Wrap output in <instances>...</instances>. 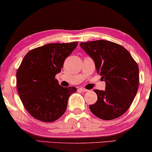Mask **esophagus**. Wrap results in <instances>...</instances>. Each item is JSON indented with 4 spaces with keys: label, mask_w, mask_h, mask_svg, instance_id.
<instances>
[{
    "label": "esophagus",
    "mask_w": 152,
    "mask_h": 152,
    "mask_svg": "<svg viewBox=\"0 0 152 152\" xmlns=\"http://www.w3.org/2000/svg\"><path fill=\"white\" fill-rule=\"evenodd\" d=\"M78 89L80 90V91H82V92H87V91H89V90L86 89H85V88H83V87H80Z\"/></svg>",
    "instance_id": "1"
}]
</instances>
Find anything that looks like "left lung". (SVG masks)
<instances>
[{
	"mask_svg": "<svg viewBox=\"0 0 152 152\" xmlns=\"http://www.w3.org/2000/svg\"><path fill=\"white\" fill-rule=\"evenodd\" d=\"M94 60L97 72L106 83L104 91L95 89L98 100L89 106L93 114L104 120L121 116L132 103L139 83L137 63L123 46L106 40L80 43Z\"/></svg>",
	"mask_w": 152,
	"mask_h": 152,
	"instance_id": "obj_1",
	"label": "left lung"
}]
</instances>
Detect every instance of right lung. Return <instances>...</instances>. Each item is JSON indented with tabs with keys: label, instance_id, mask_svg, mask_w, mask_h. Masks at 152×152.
Returning <instances> with one entry per match:
<instances>
[{
	"label": "right lung",
	"instance_id": "right-lung-1",
	"mask_svg": "<svg viewBox=\"0 0 152 152\" xmlns=\"http://www.w3.org/2000/svg\"><path fill=\"white\" fill-rule=\"evenodd\" d=\"M77 45V42L46 44L24 57L16 73L17 88L24 106L34 118L53 122L64 114L76 88L62 87L55 76Z\"/></svg>",
	"mask_w": 152,
	"mask_h": 152
}]
</instances>
